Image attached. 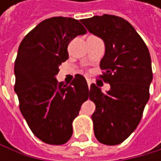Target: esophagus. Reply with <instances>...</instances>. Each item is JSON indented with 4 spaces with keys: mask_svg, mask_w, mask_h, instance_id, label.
<instances>
[{
    "mask_svg": "<svg viewBox=\"0 0 161 161\" xmlns=\"http://www.w3.org/2000/svg\"><path fill=\"white\" fill-rule=\"evenodd\" d=\"M87 83H88V86H89V88H91V85H92V81L90 79H87Z\"/></svg>",
    "mask_w": 161,
    "mask_h": 161,
    "instance_id": "34e87169",
    "label": "esophagus"
}]
</instances>
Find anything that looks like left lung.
Instances as JSON below:
<instances>
[{
  "label": "left lung",
  "mask_w": 161,
  "mask_h": 161,
  "mask_svg": "<svg viewBox=\"0 0 161 161\" xmlns=\"http://www.w3.org/2000/svg\"><path fill=\"white\" fill-rule=\"evenodd\" d=\"M81 22L104 41L99 78L110 84L106 94L96 84L91 85L90 99L96 104L92 115L94 132L100 143L118 145L135 130L150 98V52L135 29L122 17L104 14Z\"/></svg>",
  "instance_id": "obj_1"
}]
</instances>
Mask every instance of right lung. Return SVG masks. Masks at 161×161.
<instances>
[{
  "label": "right lung",
  "mask_w": 161,
  "mask_h": 161,
  "mask_svg": "<svg viewBox=\"0 0 161 161\" xmlns=\"http://www.w3.org/2000/svg\"><path fill=\"white\" fill-rule=\"evenodd\" d=\"M87 30L70 17L40 22L23 38L14 64V91L33 133L50 145L66 143L72 122L89 97L86 79L76 74L69 86L58 83L59 65L69 59L67 46Z\"/></svg>",
  "instance_id": "right-lung-1"
}]
</instances>
